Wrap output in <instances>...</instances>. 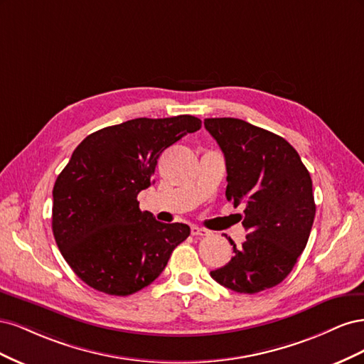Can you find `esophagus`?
I'll return each instance as SVG.
<instances>
[{"label": "esophagus", "mask_w": 364, "mask_h": 364, "mask_svg": "<svg viewBox=\"0 0 364 364\" xmlns=\"http://www.w3.org/2000/svg\"><path fill=\"white\" fill-rule=\"evenodd\" d=\"M209 232L206 229L203 228H199V226H191V235H196V237H205L208 235Z\"/></svg>", "instance_id": "obj_1"}]
</instances>
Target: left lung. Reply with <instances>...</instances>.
I'll return each mask as SVG.
<instances>
[{"mask_svg": "<svg viewBox=\"0 0 364 364\" xmlns=\"http://www.w3.org/2000/svg\"><path fill=\"white\" fill-rule=\"evenodd\" d=\"M205 129L222 149L226 199L245 203L247 230L234 257L211 272L237 293H259L282 282L304 252L316 215L311 176L282 136L238 118H206Z\"/></svg>", "mask_w": 364, "mask_h": 364, "instance_id": "obj_1", "label": "left lung"}]
</instances>
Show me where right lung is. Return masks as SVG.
Returning <instances> with one entry per match:
<instances>
[{"label":"right lung","mask_w":364,"mask_h":364,"mask_svg":"<svg viewBox=\"0 0 364 364\" xmlns=\"http://www.w3.org/2000/svg\"><path fill=\"white\" fill-rule=\"evenodd\" d=\"M193 115L135 118L87 135L53 188V234L62 257L90 287L129 296L155 281L190 235L141 211L161 153L199 130Z\"/></svg>","instance_id":"1"}]
</instances>
